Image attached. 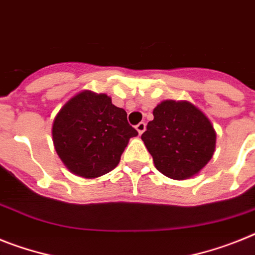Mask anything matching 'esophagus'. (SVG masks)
Returning a JSON list of instances; mask_svg holds the SVG:
<instances>
[{
	"instance_id": "1",
	"label": "esophagus",
	"mask_w": 255,
	"mask_h": 255,
	"mask_svg": "<svg viewBox=\"0 0 255 255\" xmlns=\"http://www.w3.org/2000/svg\"><path fill=\"white\" fill-rule=\"evenodd\" d=\"M136 129H137V132L138 133H142V132L145 131V129H146V124L144 123V122H140V123L137 124V126H136Z\"/></svg>"
}]
</instances>
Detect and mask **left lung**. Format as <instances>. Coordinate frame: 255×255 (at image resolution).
<instances>
[{"mask_svg":"<svg viewBox=\"0 0 255 255\" xmlns=\"http://www.w3.org/2000/svg\"><path fill=\"white\" fill-rule=\"evenodd\" d=\"M141 134L159 172L175 180L198 174L213 157L217 133L210 121L189 102L163 101Z\"/></svg>","mask_w":255,"mask_h":255,"instance_id":"obj_1","label":"left lung"}]
</instances>
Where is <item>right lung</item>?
<instances>
[{
  "instance_id": "1",
  "label": "right lung",
  "mask_w": 255,
  "mask_h": 255,
  "mask_svg": "<svg viewBox=\"0 0 255 255\" xmlns=\"http://www.w3.org/2000/svg\"><path fill=\"white\" fill-rule=\"evenodd\" d=\"M138 132L127 113L106 95L81 92L61 109L53 123V142L62 162L79 176L93 179L115 168L129 138Z\"/></svg>"
}]
</instances>
